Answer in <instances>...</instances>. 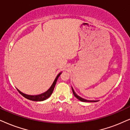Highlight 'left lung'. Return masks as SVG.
Wrapping results in <instances>:
<instances>
[{"mask_svg":"<svg viewBox=\"0 0 130 130\" xmlns=\"http://www.w3.org/2000/svg\"><path fill=\"white\" fill-rule=\"evenodd\" d=\"M72 90H73V92L74 95V96L77 98V99L79 100L80 101H83V102H96V101H90V100H87L83 99V98H82L80 97V96H78V95H77L76 93H75V92H74V89L73 88H72Z\"/></svg>","mask_w":130,"mask_h":130,"instance_id":"obj_1","label":"left lung"}]
</instances>
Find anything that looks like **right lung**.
<instances>
[{
    "label": "right lung",
    "mask_w": 130,
    "mask_h": 130,
    "mask_svg": "<svg viewBox=\"0 0 130 130\" xmlns=\"http://www.w3.org/2000/svg\"><path fill=\"white\" fill-rule=\"evenodd\" d=\"M60 74L61 73H59L58 75H57L56 78H55V81H54L53 85H52V86L50 87V88L47 91H46L45 92H44L43 93H41V94L40 95H26V94H24V93L21 92L20 91H19V90L17 89V91H19V92L20 93L21 95H23V96H24V98H27V99H28L29 100H32V101H44V100H45L47 99V98H48L49 96H50L52 94V93H53V91L54 90V88H55V86L56 85V82H57V78H58V77H59V75H60Z\"/></svg>",
    "instance_id": "obj_1"
}]
</instances>
